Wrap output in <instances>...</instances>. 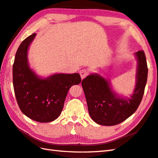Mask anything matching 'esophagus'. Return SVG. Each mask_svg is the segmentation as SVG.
<instances>
[{
    "label": "esophagus",
    "instance_id": "1",
    "mask_svg": "<svg viewBox=\"0 0 158 158\" xmlns=\"http://www.w3.org/2000/svg\"><path fill=\"white\" fill-rule=\"evenodd\" d=\"M79 73H80V75H81V79H83L87 75H88V71L87 70H85V69H82V70H80Z\"/></svg>",
    "mask_w": 158,
    "mask_h": 158
}]
</instances>
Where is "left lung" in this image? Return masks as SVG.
Here are the masks:
<instances>
[{"mask_svg":"<svg viewBox=\"0 0 158 158\" xmlns=\"http://www.w3.org/2000/svg\"><path fill=\"white\" fill-rule=\"evenodd\" d=\"M137 60L136 84L130 97L117 94L110 81L98 73L86 77L81 82L89 114L94 122L102 126H115L135 113L141 102L147 80L146 57L143 51L135 53Z\"/></svg>","mask_w":158,"mask_h":158,"instance_id":"left-lung-1","label":"left lung"}]
</instances>
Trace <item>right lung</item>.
Wrapping results in <instances>:
<instances>
[{
  "label": "right lung",
  "instance_id": "obj_1",
  "mask_svg": "<svg viewBox=\"0 0 158 158\" xmlns=\"http://www.w3.org/2000/svg\"><path fill=\"white\" fill-rule=\"evenodd\" d=\"M36 34L23 40L17 50L13 66L15 98L22 112L36 122H51L61 113L69 89L81 81L79 73L39 76L31 67L28 51Z\"/></svg>",
  "mask_w": 158,
  "mask_h": 158
}]
</instances>
